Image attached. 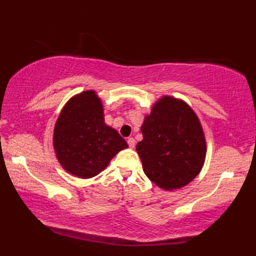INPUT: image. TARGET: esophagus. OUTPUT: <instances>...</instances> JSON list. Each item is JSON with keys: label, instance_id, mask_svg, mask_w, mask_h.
Returning a JSON list of instances; mask_svg holds the SVG:
<instances>
[{"label": "esophagus", "instance_id": "obj_1", "mask_svg": "<svg viewBox=\"0 0 256 256\" xmlns=\"http://www.w3.org/2000/svg\"><path fill=\"white\" fill-rule=\"evenodd\" d=\"M127 142H128V144H129V147H130V148H134V144H136V142H134V139L132 137L128 138Z\"/></svg>", "mask_w": 256, "mask_h": 256}]
</instances>
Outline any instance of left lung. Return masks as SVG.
I'll use <instances>...</instances> for the list:
<instances>
[{"instance_id": "8db88e82", "label": "left lung", "mask_w": 256, "mask_h": 256, "mask_svg": "<svg viewBox=\"0 0 256 256\" xmlns=\"http://www.w3.org/2000/svg\"><path fill=\"white\" fill-rule=\"evenodd\" d=\"M136 150L146 176L164 190L186 186L204 164L206 142L196 114L181 99L162 96L144 117Z\"/></svg>"}]
</instances>
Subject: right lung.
Instances as JSON below:
<instances>
[{
	"instance_id": "1",
	"label": "right lung",
	"mask_w": 256,
	"mask_h": 256,
	"mask_svg": "<svg viewBox=\"0 0 256 256\" xmlns=\"http://www.w3.org/2000/svg\"><path fill=\"white\" fill-rule=\"evenodd\" d=\"M53 146L62 168L82 179L100 174L119 151L128 148L117 130L105 124L95 90L82 92L66 102L55 124Z\"/></svg>"
}]
</instances>
